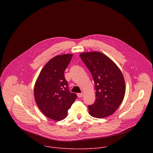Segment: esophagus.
I'll use <instances>...</instances> for the list:
<instances>
[{
	"mask_svg": "<svg viewBox=\"0 0 153 153\" xmlns=\"http://www.w3.org/2000/svg\"><path fill=\"white\" fill-rule=\"evenodd\" d=\"M77 95L79 98H81V97H83V94L82 93H78V94H77Z\"/></svg>",
	"mask_w": 153,
	"mask_h": 153,
	"instance_id": "esophagus-1",
	"label": "esophagus"
}]
</instances>
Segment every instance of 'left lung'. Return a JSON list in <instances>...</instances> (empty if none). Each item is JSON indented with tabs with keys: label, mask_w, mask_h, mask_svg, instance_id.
Here are the masks:
<instances>
[{
	"label": "left lung",
	"mask_w": 153,
	"mask_h": 153,
	"mask_svg": "<svg viewBox=\"0 0 153 153\" xmlns=\"http://www.w3.org/2000/svg\"><path fill=\"white\" fill-rule=\"evenodd\" d=\"M80 57L92 74L96 91L95 102L88 105L89 113L98 118L108 117L119 107L125 95L126 84L122 72L101 52H84Z\"/></svg>",
	"instance_id": "1"
}]
</instances>
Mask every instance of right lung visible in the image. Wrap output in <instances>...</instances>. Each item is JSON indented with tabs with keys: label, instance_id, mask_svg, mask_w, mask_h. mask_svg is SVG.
Instances as JSON below:
<instances>
[{
	"label": "right lung",
	"instance_id": "obj_1",
	"mask_svg": "<svg viewBox=\"0 0 153 153\" xmlns=\"http://www.w3.org/2000/svg\"><path fill=\"white\" fill-rule=\"evenodd\" d=\"M72 54L58 55L45 65L36 81L34 97L36 104L45 116L55 121L64 119L68 110L77 98L70 92L64 72Z\"/></svg>",
	"mask_w": 153,
	"mask_h": 153
}]
</instances>
